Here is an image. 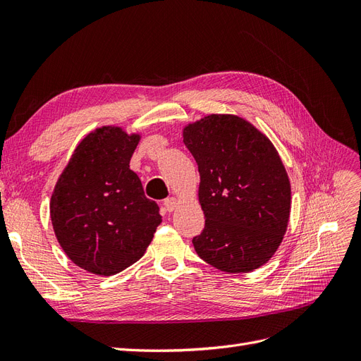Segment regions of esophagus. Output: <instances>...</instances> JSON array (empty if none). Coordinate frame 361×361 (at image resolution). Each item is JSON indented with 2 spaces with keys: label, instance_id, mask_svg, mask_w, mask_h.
Instances as JSON below:
<instances>
[{
  "label": "esophagus",
  "instance_id": "1",
  "mask_svg": "<svg viewBox=\"0 0 361 361\" xmlns=\"http://www.w3.org/2000/svg\"><path fill=\"white\" fill-rule=\"evenodd\" d=\"M164 206H166V209L169 212H173L178 207V199L176 197H169V199L164 200Z\"/></svg>",
  "mask_w": 361,
  "mask_h": 361
}]
</instances>
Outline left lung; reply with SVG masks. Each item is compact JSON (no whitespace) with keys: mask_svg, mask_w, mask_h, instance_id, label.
Masks as SVG:
<instances>
[{"mask_svg":"<svg viewBox=\"0 0 361 361\" xmlns=\"http://www.w3.org/2000/svg\"><path fill=\"white\" fill-rule=\"evenodd\" d=\"M199 166L203 232L192 238L200 259L239 274L265 265L286 233L290 182L269 138L233 114H209L183 128Z\"/></svg>","mask_w":361,"mask_h":361,"instance_id":"obj_1","label":"left lung"}]
</instances>
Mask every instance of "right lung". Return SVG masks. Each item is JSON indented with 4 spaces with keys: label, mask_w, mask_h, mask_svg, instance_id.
Listing matches in <instances>:
<instances>
[{
    "label": "right lung",
    "mask_w": 361,
    "mask_h": 361,
    "mask_svg": "<svg viewBox=\"0 0 361 361\" xmlns=\"http://www.w3.org/2000/svg\"><path fill=\"white\" fill-rule=\"evenodd\" d=\"M138 141L140 134L118 126L94 129L73 150L51 195L59 244L75 265L96 276L135 264L162 221L129 169Z\"/></svg>",
    "instance_id": "obj_1"
}]
</instances>
